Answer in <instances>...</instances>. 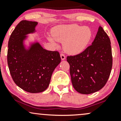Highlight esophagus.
Segmentation results:
<instances>
[{
	"mask_svg": "<svg viewBox=\"0 0 121 121\" xmlns=\"http://www.w3.org/2000/svg\"><path fill=\"white\" fill-rule=\"evenodd\" d=\"M60 56H61V60H64L65 59V56L64 53H61Z\"/></svg>",
	"mask_w": 121,
	"mask_h": 121,
	"instance_id": "1",
	"label": "esophagus"
}]
</instances>
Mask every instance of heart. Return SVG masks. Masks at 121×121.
<instances>
[{
	"mask_svg": "<svg viewBox=\"0 0 121 121\" xmlns=\"http://www.w3.org/2000/svg\"><path fill=\"white\" fill-rule=\"evenodd\" d=\"M53 36H49L51 43L56 45V41L63 43L64 49L70 54L82 52L86 47L92 37L91 29L77 24L62 25L55 28Z\"/></svg>",
	"mask_w": 121,
	"mask_h": 121,
	"instance_id": "heart-1",
	"label": "heart"
}]
</instances>
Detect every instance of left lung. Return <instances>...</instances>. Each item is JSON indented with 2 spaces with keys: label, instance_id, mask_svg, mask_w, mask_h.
<instances>
[{
  "label": "left lung",
  "instance_id": "left-lung-1",
  "mask_svg": "<svg viewBox=\"0 0 121 121\" xmlns=\"http://www.w3.org/2000/svg\"><path fill=\"white\" fill-rule=\"evenodd\" d=\"M73 86L76 91L89 94L99 91L106 84L113 65L110 40L99 27L91 45L74 56H68Z\"/></svg>",
  "mask_w": 121,
  "mask_h": 121
}]
</instances>
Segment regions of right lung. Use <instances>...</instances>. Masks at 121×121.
<instances>
[{
	"mask_svg": "<svg viewBox=\"0 0 121 121\" xmlns=\"http://www.w3.org/2000/svg\"><path fill=\"white\" fill-rule=\"evenodd\" d=\"M37 25L36 22L21 21L11 35L8 45L7 62L12 78L19 87L31 93L47 89L53 72L61 62L59 52L47 51L38 42L26 48V35L35 32Z\"/></svg>",
	"mask_w": 121,
	"mask_h": 121,
	"instance_id": "add662e5",
	"label": "right lung"
}]
</instances>
